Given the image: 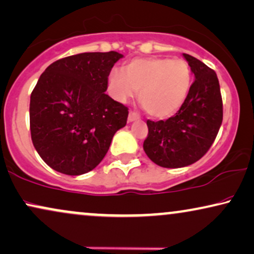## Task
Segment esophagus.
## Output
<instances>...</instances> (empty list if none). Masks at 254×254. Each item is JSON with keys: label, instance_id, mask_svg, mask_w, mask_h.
Returning a JSON list of instances; mask_svg holds the SVG:
<instances>
[{"label": "esophagus", "instance_id": "1", "mask_svg": "<svg viewBox=\"0 0 254 254\" xmlns=\"http://www.w3.org/2000/svg\"><path fill=\"white\" fill-rule=\"evenodd\" d=\"M139 118H140V116L137 114V112L130 111L129 117H127V121H129V122H133V121H136V120H139Z\"/></svg>", "mask_w": 254, "mask_h": 254}]
</instances>
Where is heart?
Instances as JSON below:
<instances>
[{"mask_svg": "<svg viewBox=\"0 0 254 254\" xmlns=\"http://www.w3.org/2000/svg\"><path fill=\"white\" fill-rule=\"evenodd\" d=\"M109 75V90L116 101L127 102L139 90L138 99L147 114L166 118L179 110L191 86V70L183 60L139 57Z\"/></svg>", "mask_w": 254, "mask_h": 254, "instance_id": "1", "label": "heart"}]
</instances>
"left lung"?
<instances>
[{
	"label": "left lung",
	"instance_id": "1",
	"mask_svg": "<svg viewBox=\"0 0 254 254\" xmlns=\"http://www.w3.org/2000/svg\"><path fill=\"white\" fill-rule=\"evenodd\" d=\"M194 82L175 116L166 121H147L143 147L147 157L163 168L193 164L207 152L223 122V99L217 73L195 57L183 54Z\"/></svg>",
	"mask_w": 254,
	"mask_h": 254
}]
</instances>
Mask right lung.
<instances>
[{
	"label": "right lung",
	"instance_id": "obj_1",
	"mask_svg": "<svg viewBox=\"0 0 254 254\" xmlns=\"http://www.w3.org/2000/svg\"><path fill=\"white\" fill-rule=\"evenodd\" d=\"M116 51L64 57L42 73L30 96L31 140L41 158L61 173L94 170L125 127L127 108L105 94Z\"/></svg>",
	"mask_w": 254,
	"mask_h": 254
}]
</instances>
